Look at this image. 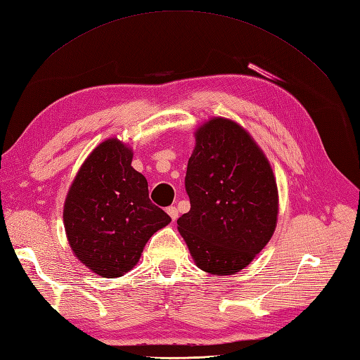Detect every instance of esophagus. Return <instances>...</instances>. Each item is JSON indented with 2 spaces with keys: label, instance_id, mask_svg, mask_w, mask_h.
<instances>
[{
  "label": "esophagus",
  "instance_id": "esophagus-1",
  "mask_svg": "<svg viewBox=\"0 0 360 360\" xmlns=\"http://www.w3.org/2000/svg\"><path fill=\"white\" fill-rule=\"evenodd\" d=\"M166 212H168V215L171 217L172 221H175L179 218V210H177V207H175V206H169L168 209H166Z\"/></svg>",
  "mask_w": 360,
  "mask_h": 360
}]
</instances>
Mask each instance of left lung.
Masks as SVG:
<instances>
[{
  "label": "left lung",
  "mask_w": 360,
  "mask_h": 360,
  "mask_svg": "<svg viewBox=\"0 0 360 360\" xmlns=\"http://www.w3.org/2000/svg\"><path fill=\"white\" fill-rule=\"evenodd\" d=\"M185 186L191 209L177 224L195 264L220 276L249 266L278 220L276 180L255 140L229 119H210L195 133Z\"/></svg>",
  "instance_id": "obj_1"
}]
</instances>
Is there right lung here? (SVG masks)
Wrapping results in <instances>:
<instances>
[{
    "instance_id": "right-lung-1",
    "label": "right lung",
    "mask_w": 360,
    "mask_h": 360,
    "mask_svg": "<svg viewBox=\"0 0 360 360\" xmlns=\"http://www.w3.org/2000/svg\"><path fill=\"white\" fill-rule=\"evenodd\" d=\"M133 151L117 139L86 157L64 205L67 240L77 259L102 278L133 269L146 241L171 221L151 203L148 181L133 166Z\"/></svg>"
}]
</instances>
